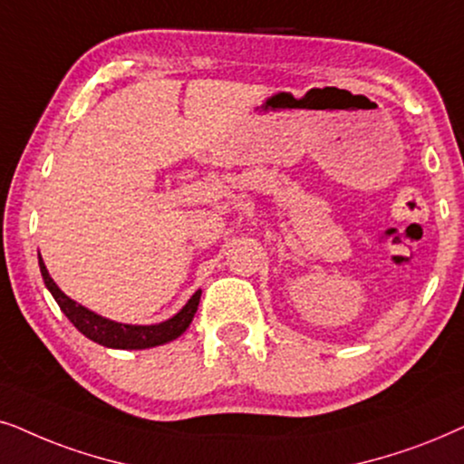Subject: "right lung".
I'll list each match as a JSON object with an SVG mask.
<instances>
[{
  "label": "right lung",
  "instance_id": "right-lung-1",
  "mask_svg": "<svg viewBox=\"0 0 464 464\" xmlns=\"http://www.w3.org/2000/svg\"><path fill=\"white\" fill-rule=\"evenodd\" d=\"M38 263H40V271H42V277H44L46 288L51 290V295L59 304L61 312L70 318V323L76 326L84 337H89L91 342H95L99 345H106V348L146 350V348H154V345L174 342V339L180 337L182 333L188 329V324L193 323L195 318L197 307H199L201 290H197V293L187 301V305H184L176 316H171L169 320H163V323L159 324L114 323V320L99 316V314L91 312L89 307L80 305L73 299H70V296H67L57 284H54L40 255H38Z\"/></svg>",
  "mask_w": 464,
  "mask_h": 464
}]
</instances>
